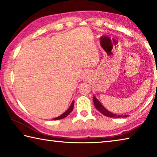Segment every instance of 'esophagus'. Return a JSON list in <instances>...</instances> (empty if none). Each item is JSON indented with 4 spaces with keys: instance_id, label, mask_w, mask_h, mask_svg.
Returning a JSON list of instances; mask_svg holds the SVG:
<instances>
[{
    "instance_id": "esophagus-1",
    "label": "esophagus",
    "mask_w": 157,
    "mask_h": 157,
    "mask_svg": "<svg viewBox=\"0 0 157 157\" xmlns=\"http://www.w3.org/2000/svg\"><path fill=\"white\" fill-rule=\"evenodd\" d=\"M89 76H90V73H89V71H85V73L84 74V76H83V78L84 79H89Z\"/></svg>"
}]
</instances>
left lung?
<instances>
[{
  "label": "left lung",
  "instance_id": "1",
  "mask_svg": "<svg viewBox=\"0 0 157 157\" xmlns=\"http://www.w3.org/2000/svg\"><path fill=\"white\" fill-rule=\"evenodd\" d=\"M94 103L95 105V107L97 109L100 111L101 113H102L103 115L107 117H110V118H123V117H127V116H122V115H117L116 113H113L109 111L107 109H105L103 105L101 104V103L98 101V100L96 98L95 96H94Z\"/></svg>",
  "mask_w": 157,
  "mask_h": 157
}]
</instances>
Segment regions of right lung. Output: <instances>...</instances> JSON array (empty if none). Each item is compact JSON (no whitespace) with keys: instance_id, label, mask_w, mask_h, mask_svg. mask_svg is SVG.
I'll return each mask as SVG.
<instances>
[{"instance_id":"add662e5","label":"right lung","mask_w":157,"mask_h":157,"mask_svg":"<svg viewBox=\"0 0 157 157\" xmlns=\"http://www.w3.org/2000/svg\"><path fill=\"white\" fill-rule=\"evenodd\" d=\"M73 107H74V102L73 101L72 103H71V105L70 107H69V108L67 110H66L64 113H63V114H62V115L57 117V118H53V120H59V119H62V118H66V116H68V115L69 113H70L71 111H73Z\"/></svg>"}]
</instances>
